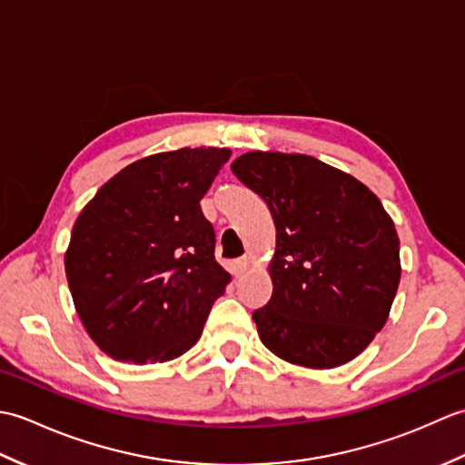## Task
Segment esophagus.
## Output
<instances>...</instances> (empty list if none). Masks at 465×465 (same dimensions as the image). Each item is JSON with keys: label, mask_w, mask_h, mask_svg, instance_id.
I'll list each match as a JSON object with an SVG mask.
<instances>
[{"label": "esophagus", "mask_w": 465, "mask_h": 465, "mask_svg": "<svg viewBox=\"0 0 465 465\" xmlns=\"http://www.w3.org/2000/svg\"><path fill=\"white\" fill-rule=\"evenodd\" d=\"M252 268V260L248 258V255H245V258H240V260H235V263H233V275L235 278H240L242 273H245Z\"/></svg>", "instance_id": "1"}]
</instances>
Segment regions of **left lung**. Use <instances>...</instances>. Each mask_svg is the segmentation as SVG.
Returning <instances> with one entry per match:
<instances>
[{"mask_svg":"<svg viewBox=\"0 0 465 465\" xmlns=\"http://www.w3.org/2000/svg\"><path fill=\"white\" fill-rule=\"evenodd\" d=\"M232 172L275 223L273 293L253 312L262 343L313 370L358 358L388 322L401 275L400 238L380 197L303 153L248 152Z\"/></svg>","mask_w":465,"mask_h":465,"instance_id":"1","label":"left lung"}]
</instances>
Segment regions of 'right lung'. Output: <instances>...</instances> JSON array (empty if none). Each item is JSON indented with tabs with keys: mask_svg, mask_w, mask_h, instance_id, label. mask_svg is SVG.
Instances as JSON below:
<instances>
[{
	"mask_svg": "<svg viewBox=\"0 0 465 465\" xmlns=\"http://www.w3.org/2000/svg\"><path fill=\"white\" fill-rule=\"evenodd\" d=\"M227 147L142 157L85 203L65 250L75 312L104 353L125 363L180 358L202 338L232 282L213 258L202 197L230 160Z\"/></svg>",
	"mask_w": 465,
	"mask_h": 465,
	"instance_id": "obj_1",
	"label": "right lung"
}]
</instances>
